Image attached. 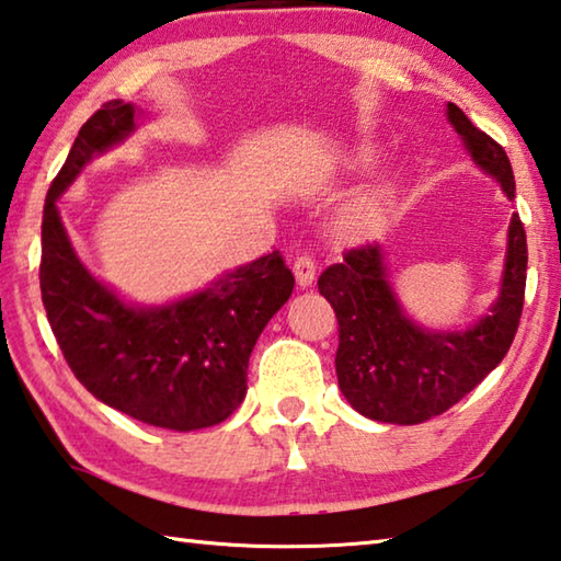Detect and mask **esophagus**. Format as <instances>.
Returning a JSON list of instances; mask_svg holds the SVG:
<instances>
[{"label":"esophagus","instance_id":"obj_1","mask_svg":"<svg viewBox=\"0 0 561 561\" xmlns=\"http://www.w3.org/2000/svg\"><path fill=\"white\" fill-rule=\"evenodd\" d=\"M316 261L310 255H298L296 263H293V273H296V283L300 288H310L316 283Z\"/></svg>","mask_w":561,"mask_h":561}]
</instances>
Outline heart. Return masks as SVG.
I'll return each instance as SVG.
<instances>
[{
	"instance_id": "obj_1",
	"label": "heart",
	"mask_w": 561,
	"mask_h": 561,
	"mask_svg": "<svg viewBox=\"0 0 561 561\" xmlns=\"http://www.w3.org/2000/svg\"><path fill=\"white\" fill-rule=\"evenodd\" d=\"M371 162H377V150L375 147H359L355 154V164L357 167H369ZM387 209V194L385 192H375L359 199L352 209L345 214V219L340 221L342 231L347 233H357V231H367L369 226H375L381 214Z\"/></svg>"
}]
</instances>
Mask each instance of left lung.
I'll return each instance as SVG.
<instances>
[{"mask_svg":"<svg viewBox=\"0 0 561 561\" xmlns=\"http://www.w3.org/2000/svg\"><path fill=\"white\" fill-rule=\"evenodd\" d=\"M448 123L468 154L515 199L513 167L503 147L446 105ZM527 278L525 226L513 214L500 290L483 318L463 330H428L407 316L391 286L379 243L345 253L320 275L318 288L340 322L335 357L340 391L362 416L411 426L444 414L493 371L513 345L523 316Z\"/></svg>","mask_w":561,"mask_h":561,"instance_id":"obj_1","label":"left lung"}]
</instances>
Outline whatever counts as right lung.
Returning a JSON list of instances; mask_svg holds the SVG:
<instances>
[{
  "label": "right lung",
  "mask_w": 561,
  "mask_h": 561,
  "mask_svg": "<svg viewBox=\"0 0 561 561\" xmlns=\"http://www.w3.org/2000/svg\"><path fill=\"white\" fill-rule=\"evenodd\" d=\"M137 121L133 103H105L78 130L48 186L38 268L46 318L68 367L98 401L170 431L216 426L243 401L255 340L288 302L296 278L273 251L162 306L127 302L98 280L78 259L56 202L85 164L123 145Z\"/></svg>",
  "instance_id": "right-lung-1"
}]
</instances>
